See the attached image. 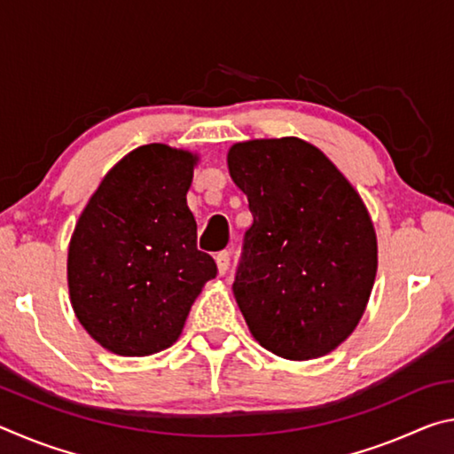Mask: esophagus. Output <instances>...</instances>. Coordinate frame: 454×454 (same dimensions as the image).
<instances>
[{"instance_id": "esophagus-1", "label": "esophagus", "mask_w": 454, "mask_h": 454, "mask_svg": "<svg viewBox=\"0 0 454 454\" xmlns=\"http://www.w3.org/2000/svg\"><path fill=\"white\" fill-rule=\"evenodd\" d=\"M216 264H218V272L220 274H226L228 272V268H230V252L228 250L218 252Z\"/></svg>"}]
</instances>
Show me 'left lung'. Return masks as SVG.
<instances>
[{
  "label": "left lung",
  "mask_w": 454,
  "mask_h": 454,
  "mask_svg": "<svg viewBox=\"0 0 454 454\" xmlns=\"http://www.w3.org/2000/svg\"><path fill=\"white\" fill-rule=\"evenodd\" d=\"M228 168L254 218L234 272L246 325L282 358L328 355L356 328L374 284L376 234L363 200L298 137L234 144Z\"/></svg>",
  "instance_id": "8db88e82"
}]
</instances>
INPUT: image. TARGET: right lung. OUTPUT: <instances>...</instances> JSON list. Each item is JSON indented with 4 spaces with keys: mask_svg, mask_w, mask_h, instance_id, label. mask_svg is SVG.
Instances as JSON below:
<instances>
[{
    "mask_svg": "<svg viewBox=\"0 0 454 454\" xmlns=\"http://www.w3.org/2000/svg\"><path fill=\"white\" fill-rule=\"evenodd\" d=\"M196 156L164 144L129 152L75 224L67 284L82 326L104 348L148 356L178 340L192 302L216 278L186 204Z\"/></svg>",
    "mask_w": 454,
    "mask_h": 454,
    "instance_id": "add662e5",
    "label": "right lung"
}]
</instances>
